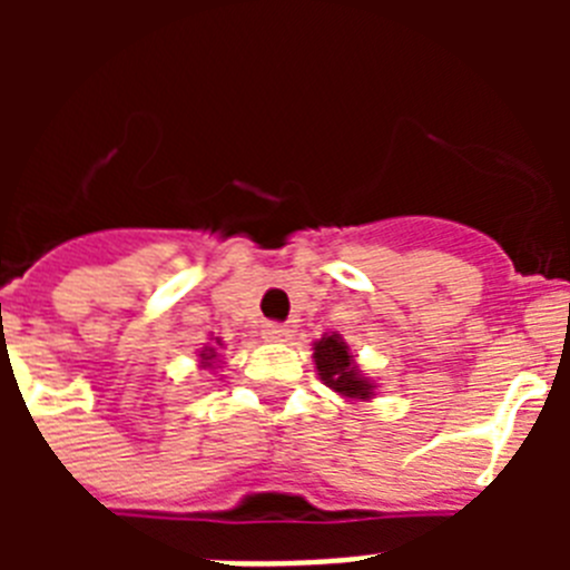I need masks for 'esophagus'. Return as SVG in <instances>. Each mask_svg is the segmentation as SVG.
<instances>
[{
    "mask_svg": "<svg viewBox=\"0 0 570 570\" xmlns=\"http://www.w3.org/2000/svg\"><path fill=\"white\" fill-rule=\"evenodd\" d=\"M262 336L271 342H285L291 336V328L285 322H265V325H262Z\"/></svg>",
    "mask_w": 570,
    "mask_h": 570,
    "instance_id": "esophagus-1",
    "label": "esophagus"
}]
</instances>
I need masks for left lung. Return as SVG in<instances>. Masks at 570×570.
<instances>
[{"label":"left lung","instance_id":"left-lung-1","mask_svg":"<svg viewBox=\"0 0 570 570\" xmlns=\"http://www.w3.org/2000/svg\"><path fill=\"white\" fill-rule=\"evenodd\" d=\"M314 362L320 371V380L328 387H334L336 394L342 396H356V400H367L374 394V385L356 371L354 356L347 351L345 342L340 334L322 336L314 345Z\"/></svg>","mask_w":570,"mask_h":570}]
</instances>
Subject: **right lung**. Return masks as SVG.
Wrapping results in <instances>:
<instances>
[{"mask_svg": "<svg viewBox=\"0 0 570 570\" xmlns=\"http://www.w3.org/2000/svg\"><path fill=\"white\" fill-rule=\"evenodd\" d=\"M203 365H210V360H214V347H208V351H203Z\"/></svg>", "mask_w": 570, "mask_h": 570, "instance_id": "obj_1", "label": "right lung"}]
</instances>
